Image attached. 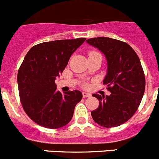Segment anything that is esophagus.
Instances as JSON below:
<instances>
[{
    "mask_svg": "<svg viewBox=\"0 0 159 159\" xmlns=\"http://www.w3.org/2000/svg\"><path fill=\"white\" fill-rule=\"evenodd\" d=\"M83 97L84 98H89V97H90V93H87V92H83Z\"/></svg>",
    "mask_w": 159,
    "mask_h": 159,
    "instance_id": "esophagus-1",
    "label": "esophagus"
}]
</instances>
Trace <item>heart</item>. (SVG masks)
<instances>
[{
  "instance_id": "b5f03b06",
  "label": "heart",
  "mask_w": 159,
  "mask_h": 159,
  "mask_svg": "<svg viewBox=\"0 0 159 159\" xmlns=\"http://www.w3.org/2000/svg\"><path fill=\"white\" fill-rule=\"evenodd\" d=\"M100 54V53L97 52V51H90V52H89V56L90 55H93V54Z\"/></svg>"
}]
</instances>
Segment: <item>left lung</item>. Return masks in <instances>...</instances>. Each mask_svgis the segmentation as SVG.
<instances>
[{"instance_id": "left-lung-1", "label": "left lung", "mask_w": 159, "mask_h": 159, "mask_svg": "<svg viewBox=\"0 0 159 159\" xmlns=\"http://www.w3.org/2000/svg\"><path fill=\"white\" fill-rule=\"evenodd\" d=\"M89 44L104 53L108 73L103 81L109 96L94 93L99 106L91 111L96 123L106 128L127 122L138 109L145 90V75L137 53L128 43L109 37H94Z\"/></svg>"}]
</instances>
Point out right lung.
I'll return each instance as SVG.
<instances>
[{
    "mask_svg": "<svg viewBox=\"0 0 159 159\" xmlns=\"http://www.w3.org/2000/svg\"><path fill=\"white\" fill-rule=\"evenodd\" d=\"M86 38L43 42L33 46L18 72L21 104L27 116L36 123L58 129L72 119L74 109L83 98L79 90L61 93L54 80L67 66L72 53Z\"/></svg>",
    "mask_w": 159,
    "mask_h": 159,
    "instance_id": "obj_1",
    "label": "right lung"
}]
</instances>
